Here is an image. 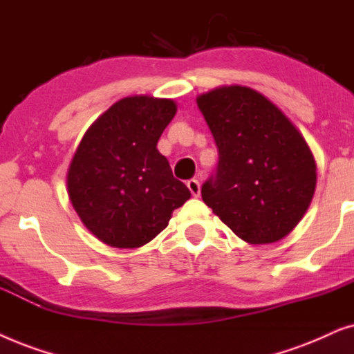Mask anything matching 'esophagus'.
<instances>
[{"instance_id":"esophagus-1","label":"esophagus","mask_w":354,"mask_h":354,"mask_svg":"<svg viewBox=\"0 0 354 354\" xmlns=\"http://www.w3.org/2000/svg\"><path fill=\"white\" fill-rule=\"evenodd\" d=\"M186 186H187V189L191 191V194L194 196V197H197L201 194V185H199V181L197 180H189L186 183Z\"/></svg>"}]
</instances>
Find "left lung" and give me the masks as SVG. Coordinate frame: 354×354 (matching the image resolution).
I'll return each instance as SVG.
<instances>
[{
    "mask_svg": "<svg viewBox=\"0 0 354 354\" xmlns=\"http://www.w3.org/2000/svg\"><path fill=\"white\" fill-rule=\"evenodd\" d=\"M196 102L220 153L215 178L202 186V199L249 244L288 236L317 185V165L303 134L251 87L221 86Z\"/></svg>",
    "mask_w": 354,
    "mask_h": 354,
    "instance_id": "1",
    "label": "left lung"
}]
</instances>
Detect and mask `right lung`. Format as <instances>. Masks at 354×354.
Instances as JSON below:
<instances>
[{
  "mask_svg": "<svg viewBox=\"0 0 354 354\" xmlns=\"http://www.w3.org/2000/svg\"><path fill=\"white\" fill-rule=\"evenodd\" d=\"M176 111L171 98L124 97L88 126L75 149L66 174L69 201L108 246L150 243L191 197L157 149Z\"/></svg>",
  "mask_w": 354,
  "mask_h": 354,
  "instance_id": "obj_1",
  "label": "right lung"
}]
</instances>
